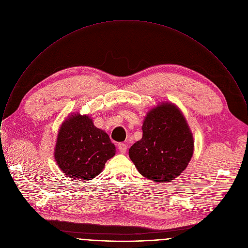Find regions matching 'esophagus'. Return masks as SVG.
<instances>
[{"label":"esophagus","instance_id":"1","mask_svg":"<svg viewBox=\"0 0 248 248\" xmlns=\"http://www.w3.org/2000/svg\"><path fill=\"white\" fill-rule=\"evenodd\" d=\"M118 149H119V151H120L121 153H125V152H126V149H127V147H126L125 144L120 143V144H118Z\"/></svg>","mask_w":248,"mask_h":248}]
</instances>
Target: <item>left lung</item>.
Returning a JSON list of instances; mask_svg holds the SVG:
<instances>
[{
    "label": "left lung",
    "instance_id": "obj_1",
    "mask_svg": "<svg viewBox=\"0 0 248 248\" xmlns=\"http://www.w3.org/2000/svg\"><path fill=\"white\" fill-rule=\"evenodd\" d=\"M143 137L129 149V157L139 172L154 182H170L187 168L194 139L185 117L177 106L165 102L147 114Z\"/></svg>",
    "mask_w": 248,
    "mask_h": 248
}]
</instances>
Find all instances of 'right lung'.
Listing matches in <instances>:
<instances>
[{"label": "right lung", "instance_id": "add662e5", "mask_svg": "<svg viewBox=\"0 0 248 248\" xmlns=\"http://www.w3.org/2000/svg\"><path fill=\"white\" fill-rule=\"evenodd\" d=\"M116 153L107 133L97 128L87 115L74 114L61 125L54 158L60 170L75 180H91L99 175L107 160Z\"/></svg>", "mask_w": 248, "mask_h": 248}]
</instances>
